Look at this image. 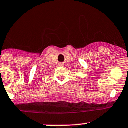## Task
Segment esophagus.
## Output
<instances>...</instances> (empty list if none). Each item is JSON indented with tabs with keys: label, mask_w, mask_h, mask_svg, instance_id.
Returning a JSON list of instances; mask_svg holds the SVG:
<instances>
[{
	"label": "esophagus",
	"mask_w": 128,
	"mask_h": 128,
	"mask_svg": "<svg viewBox=\"0 0 128 128\" xmlns=\"http://www.w3.org/2000/svg\"><path fill=\"white\" fill-rule=\"evenodd\" d=\"M58 65L60 66H64V64H63V63H62V62H60V63H59Z\"/></svg>",
	"instance_id": "esophagus-1"
}]
</instances>
